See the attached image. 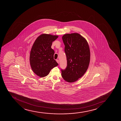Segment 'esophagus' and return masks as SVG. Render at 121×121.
Masks as SVG:
<instances>
[{"label":"esophagus","mask_w":121,"mask_h":121,"mask_svg":"<svg viewBox=\"0 0 121 121\" xmlns=\"http://www.w3.org/2000/svg\"><path fill=\"white\" fill-rule=\"evenodd\" d=\"M56 62H57V63H58V64H59V60H56Z\"/></svg>","instance_id":"obj_1"}]
</instances>
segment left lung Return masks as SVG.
I'll use <instances>...</instances> for the list:
<instances>
[{"label": "left lung", "instance_id": "1", "mask_svg": "<svg viewBox=\"0 0 121 121\" xmlns=\"http://www.w3.org/2000/svg\"><path fill=\"white\" fill-rule=\"evenodd\" d=\"M65 46L67 67L61 69V75L67 82H75L86 72L90 62L88 42L79 33L66 34L62 37Z\"/></svg>", "mask_w": 121, "mask_h": 121}]
</instances>
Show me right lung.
<instances>
[{
  "instance_id": "add662e5",
  "label": "right lung",
  "mask_w": 121,
  "mask_h": 121,
  "mask_svg": "<svg viewBox=\"0 0 121 121\" xmlns=\"http://www.w3.org/2000/svg\"><path fill=\"white\" fill-rule=\"evenodd\" d=\"M58 37L43 34L38 37L32 46L30 63L33 72L39 77L48 75L50 70L58 65L54 59V51L51 48L52 42Z\"/></svg>"
}]
</instances>
